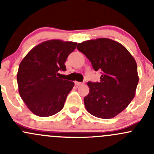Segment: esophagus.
<instances>
[{
  "label": "esophagus",
  "mask_w": 154,
  "mask_h": 154,
  "mask_svg": "<svg viewBox=\"0 0 154 154\" xmlns=\"http://www.w3.org/2000/svg\"><path fill=\"white\" fill-rule=\"evenodd\" d=\"M74 84H75L77 86H81V85H83V83H81V82L75 81L74 82Z\"/></svg>",
  "instance_id": "esophagus-1"
}]
</instances>
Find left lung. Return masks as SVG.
<instances>
[{"label":"left lung","mask_w":154,"mask_h":154,"mask_svg":"<svg viewBox=\"0 0 154 154\" xmlns=\"http://www.w3.org/2000/svg\"><path fill=\"white\" fill-rule=\"evenodd\" d=\"M77 48L101 74L100 82H88L89 93L84 97L87 111L100 119L115 117L134 97L139 83L134 58L122 45L109 38L88 40Z\"/></svg>","instance_id":"obj_1"}]
</instances>
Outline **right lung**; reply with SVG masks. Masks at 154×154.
<instances>
[{
	"label": "right lung",
	"instance_id": "right-lung-1",
	"mask_svg": "<svg viewBox=\"0 0 154 154\" xmlns=\"http://www.w3.org/2000/svg\"><path fill=\"white\" fill-rule=\"evenodd\" d=\"M76 47L72 42H45L32 48L20 63L17 74L20 96L36 116H51L64 106L74 83L60 79L58 72L66 71L65 63Z\"/></svg>",
	"mask_w": 154,
	"mask_h": 154
}]
</instances>
